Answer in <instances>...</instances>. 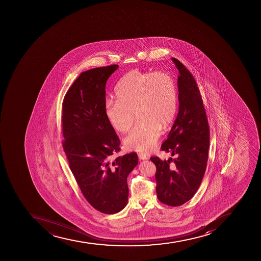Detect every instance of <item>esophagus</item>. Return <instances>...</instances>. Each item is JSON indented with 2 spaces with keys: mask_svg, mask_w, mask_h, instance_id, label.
Returning a JSON list of instances; mask_svg holds the SVG:
<instances>
[{
  "mask_svg": "<svg viewBox=\"0 0 261 261\" xmlns=\"http://www.w3.org/2000/svg\"><path fill=\"white\" fill-rule=\"evenodd\" d=\"M138 156H139V159L140 160H148V157H147V156H146L144 153H141V152H139V154H138Z\"/></svg>",
  "mask_w": 261,
  "mask_h": 261,
  "instance_id": "obj_1",
  "label": "esophagus"
}]
</instances>
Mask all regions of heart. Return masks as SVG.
Instances as JSON below:
<instances>
[{
  "instance_id": "heart-1",
  "label": "heart",
  "mask_w": 261,
  "mask_h": 261,
  "mask_svg": "<svg viewBox=\"0 0 261 261\" xmlns=\"http://www.w3.org/2000/svg\"><path fill=\"white\" fill-rule=\"evenodd\" d=\"M117 100H109L105 115L117 132L131 129L134 113L139 122L124 139L125 148L149 152L155 148L163 128L168 127L178 111V89L175 80L165 72L133 70L116 86Z\"/></svg>"
}]
</instances>
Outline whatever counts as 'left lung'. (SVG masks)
<instances>
[{
	"label": "left lung",
	"mask_w": 261,
	"mask_h": 261,
	"mask_svg": "<svg viewBox=\"0 0 261 261\" xmlns=\"http://www.w3.org/2000/svg\"><path fill=\"white\" fill-rule=\"evenodd\" d=\"M179 72V108L175 122L161 149L173 158L150 160L156 165L159 200L180 206L194 196L205 173L210 148V127L203 99L194 76L182 63L172 58Z\"/></svg>",
	"instance_id": "obj_1"
}]
</instances>
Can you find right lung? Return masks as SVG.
I'll use <instances>...</instances> for the list:
<instances>
[{
    "instance_id": "1",
    "label": "right lung",
    "mask_w": 261,
    "mask_h": 261,
    "mask_svg": "<svg viewBox=\"0 0 261 261\" xmlns=\"http://www.w3.org/2000/svg\"><path fill=\"white\" fill-rule=\"evenodd\" d=\"M118 65L82 72L63 102V149L83 196L106 215L127 205V178L139 163L136 152L119 156L120 140L105 115L106 83Z\"/></svg>"
}]
</instances>
